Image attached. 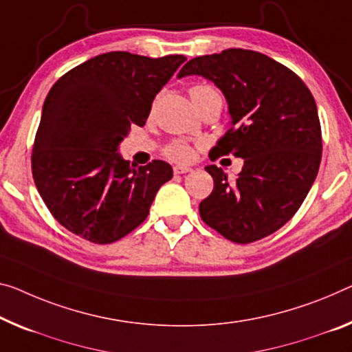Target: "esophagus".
I'll list each match as a JSON object with an SVG mask.
<instances>
[{
  "label": "esophagus",
  "mask_w": 352,
  "mask_h": 352,
  "mask_svg": "<svg viewBox=\"0 0 352 352\" xmlns=\"http://www.w3.org/2000/svg\"><path fill=\"white\" fill-rule=\"evenodd\" d=\"M173 171H175V175H184V173L192 171V168L187 165H175L173 166Z\"/></svg>",
  "instance_id": "1"
}]
</instances>
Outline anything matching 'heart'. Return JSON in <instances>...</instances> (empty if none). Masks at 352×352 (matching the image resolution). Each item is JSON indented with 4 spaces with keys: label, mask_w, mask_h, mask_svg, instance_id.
I'll list each match as a JSON object with an SVG mask.
<instances>
[{
    "label": "heart",
    "mask_w": 352,
    "mask_h": 352,
    "mask_svg": "<svg viewBox=\"0 0 352 352\" xmlns=\"http://www.w3.org/2000/svg\"><path fill=\"white\" fill-rule=\"evenodd\" d=\"M209 91H214V89L206 85H197V86H192L190 91H188V94H190V97H195V96L209 93ZM166 155L175 160H188L192 157V149L190 146L186 143L175 142L168 146V149H166Z\"/></svg>",
    "instance_id": "1"
}]
</instances>
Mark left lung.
Masks as SVG:
<instances>
[{"instance_id":"left-lung-1","label":"left lung","mask_w":352,"mask_h":352,"mask_svg":"<svg viewBox=\"0 0 352 352\" xmlns=\"http://www.w3.org/2000/svg\"><path fill=\"white\" fill-rule=\"evenodd\" d=\"M201 75L223 93L231 129L210 157L244 159L234 181L215 165L214 190L199 203L204 223L237 244L263 239L300 208L321 164L316 102L297 75L263 53L228 48L193 58L177 78Z\"/></svg>"}]
</instances>
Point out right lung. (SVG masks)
Listing matches in <instances>:
<instances>
[{
  "instance_id": "right-lung-1",
  "label": "right lung",
  "mask_w": 352,
  "mask_h": 352,
  "mask_svg": "<svg viewBox=\"0 0 352 352\" xmlns=\"http://www.w3.org/2000/svg\"><path fill=\"white\" fill-rule=\"evenodd\" d=\"M186 59L110 52L52 86L31 166L37 190L64 228L111 244L148 217L155 193L173 177L171 165L153 160L137 168L118 149L132 124L144 126L155 94Z\"/></svg>"
}]
</instances>
